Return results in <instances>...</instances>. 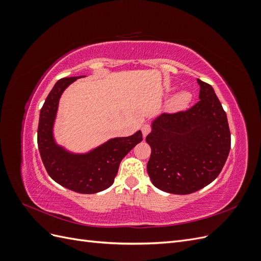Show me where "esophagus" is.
<instances>
[{"label": "esophagus", "instance_id": "esophagus-1", "mask_svg": "<svg viewBox=\"0 0 261 261\" xmlns=\"http://www.w3.org/2000/svg\"><path fill=\"white\" fill-rule=\"evenodd\" d=\"M141 132H143V136L146 137L148 134L151 132V126H150L149 124H144L143 126H141Z\"/></svg>", "mask_w": 261, "mask_h": 261}]
</instances>
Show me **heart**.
<instances>
[{
    "label": "heart",
    "instance_id": "heart-1",
    "mask_svg": "<svg viewBox=\"0 0 261 261\" xmlns=\"http://www.w3.org/2000/svg\"><path fill=\"white\" fill-rule=\"evenodd\" d=\"M192 100V93L187 91V90H183L179 91L178 93H176L174 97L172 98L171 102H170V109L173 110V111H178V110H183L185 108H187V106L189 105V102Z\"/></svg>",
    "mask_w": 261,
    "mask_h": 261
}]
</instances>
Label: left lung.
I'll list each match as a JSON object with an SVG mask.
<instances>
[{
    "mask_svg": "<svg viewBox=\"0 0 261 261\" xmlns=\"http://www.w3.org/2000/svg\"><path fill=\"white\" fill-rule=\"evenodd\" d=\"M199 101L186 111L153 120L146 141L152 184L176 195L195 193L215 180L231 149L226 113L212 87L197 80Z\"/></svg>",
    "mask_w": 261,
    "mask_h": 261,
    "instance_id": "left-lung-1",
    "label": "left lung"
}]
</instances>
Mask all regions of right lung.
<instances>
[{
    "label": "right lung",
    "mask_w": 261,
    "mask_h": 261,
    "mask_svg": "<svg viewBox=\"0 0 261 261\" xmlns=\"http://www.w3.org/2000/svg\"><path fill=\"white\" fill-rule=\"evenodd\" d=\"M85 76L62 78L54 85L40 111L38 148L44 168L53 180L70 191L94 194L113 184L123 158L143 140L140 130L128 137L109 139L86 153H74L57 144L53 126L62 93L76 80Z\"/></svg>",
    "instance_id": "add662e5"
}]
</instances>
